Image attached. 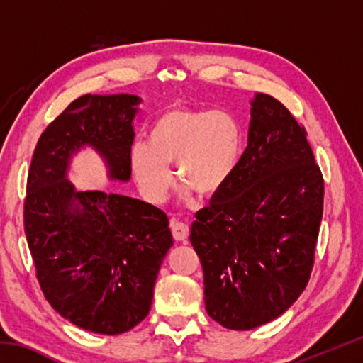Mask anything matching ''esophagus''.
Masks as SVG:
<instances>
[{
	"mask_svg": "<svg viewBox=\"0 0 363 363\" xmlns=\"http://www.w3.org/2000/svg\"><path fill=\"white\" fill-rule=\"evenodd\" d=\"M169 227H171V232H173V237L176 242H186V238L189 237V225L187 224H184L177 219H171Z\"/></svg>",
	"mask_w": 363,
	"mask_h": 363,
	"instance_id": "34e87169",
	"label": "esophagus"
}]
</instances>
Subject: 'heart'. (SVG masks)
I'll return each mask as SVG.
<instances>
[{"instance_id": "b5f03b06", "label": "heart", "mask_w": 363, "mask_h": 363, "mask_svg": "<svg viewBox=\"0 0 363 363\" xmlns=\"http://www.w3.org/2000/svg\"><path fill=\"white\" fill-rule=\"evenodd\" d=\"M242 155V126L230 112L169 108L150 123L145 143L131 147L130 163L140 192L158 203L173 182L169 164L187 194L213 196L230 182Z\"/></svg>"}]
</instances>
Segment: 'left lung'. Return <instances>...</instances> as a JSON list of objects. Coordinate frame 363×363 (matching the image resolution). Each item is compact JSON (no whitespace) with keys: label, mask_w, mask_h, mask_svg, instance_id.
Instances as JSON below:
<instances>
[{"label":"left lung","mask_w":363,"mask_h":363,"mask_svg":"<svg viewBox=\"0 0 363 363\" xmlns=\"http://www.w3.org/2000/svg\"><path fill=\"white\" fill-rule=\"evenodd\" d=\"M322 213L323 177L304 128L256 93L240 167L190 225L208 315L253 330L284 314L309 281Z\"/></svg>","instance_id":"obj_1"}]
</instances>
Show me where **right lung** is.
<instances>
[{"label": "right lung", "instance_id": "obj_1", "mask_svg": "<svg viewBox=\"0 0 363 363\" xmlns=\"http://www.w3.org/2000/svg\"><path fill=\"white\" fill-rule=\"evenodd\" d=\"M134 94H86L60 113L36 144L23 223L48 303L77 327L101 335L130 331L147 317L160 266L173 247L168 218L133 196L77 190L72 158H102L110 181L131 179Z\"/></svg>", "mask_w": 363, "mask_h": 363}]
</instances>
